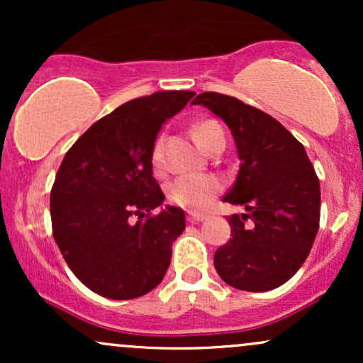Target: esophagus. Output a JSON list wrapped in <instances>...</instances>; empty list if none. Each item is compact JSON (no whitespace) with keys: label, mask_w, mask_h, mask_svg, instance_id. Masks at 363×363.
I'll list each match as a JSON object with an SVG mask.
<instances>
[{"label":"esophagus","mask_w":363,"mask_h":363,"mask_svg":"<svg viewBox=\"0 0 363 363\" xmlns=\"http://www.w3.org/2000/svg\"><path fill=\"white\" fill-rule=\"evenodd\" d=\"M203 220H206V215L194 213V211H189V213H187V222L189 223H199L203 222Z\"/></svg>","instance_id":"obj_1"}]
</instances>
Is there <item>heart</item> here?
Returning a JSON list of instances; mask_svg holds the SVG:
<instances>
[{
	"label": "heart",
	"mask_w": 363,
	"mask_h": 363,
	"mask_svg": "<svg viewBox=\"0 0 363 363\" xmlns=\"http://www.w3.org/2000/svg\"><path fill=\"white\" fill-rule=\"evenodd\" d=\"M194 140L203 150L208 153L213 150L218 143L225 141V133L222 126L213 119L199 121L193 126ZM152 169L155 174H162L165 170L164 165V136H158L153 143L152 155ZM222 181L216 176H182L174 179L167 186V199L170 205H176L184 210H206L211 201L222 191Z\"/></svg>",
	"instance_id": "obj_1"
}]
</instances>
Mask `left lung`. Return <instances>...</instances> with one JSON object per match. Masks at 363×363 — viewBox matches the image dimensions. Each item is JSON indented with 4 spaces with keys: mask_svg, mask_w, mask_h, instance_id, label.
Listing matches in <instances>:
<instances>
[{
    "mask_svg": "<svg viewBox=\"0 0 363 363\" xmlns=\"http://www.w3.org/2000/svg\"><path fill=\"white\" fill-rule=\"evenodd\" d=\"M193 104L225 121L240 158L223 201L247 213L228 216L232 235L216 249V273L239 290L277 289L298 272L319 230V179L306 148L272 116L230 95L203 91Z\"/></svg>",
    "mask_w": 363,
    "mask_h": 363,
    "instance_id": "obj_1",
    "label": "left lung"
}]
</instances>
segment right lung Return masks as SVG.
Returning a JSON list of instances; mask_svg holds the SVG:
<instances>
[{"mask_svg":"<svg viewBox=\"0 0 363 363\" xmlns=\"http://www.w3.org/2000/svg\"><path fill=\"white\" fill-rule=\"evenodd\" d=\"M194 95L133 99L91 124L62 158L51 189L52 235L74 277L102 297L131 301L164 280L186 216L177 206L152 213L165 196L150 155L162 124Z\"/></svg>","mask_w":363,"mask_h":363,"instance_id":"right-lung-1","label":"right lung"}]
</instances>
